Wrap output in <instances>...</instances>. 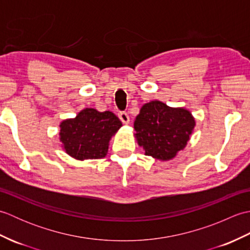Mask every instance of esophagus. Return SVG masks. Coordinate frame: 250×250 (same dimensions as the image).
Masks as SVG:
<instances>
[{"label": "esophagus", "instance_id": "34e87169", "mask_svg": "<svg viewBox=\"0 0 250 250\" xmlns=\"http://www.w3.org/2000/svg\"><path fill=\"white\" fill-rule=\"evenodd\" d=\"M119 119L122 121V124L125 125H128L130 122V118H129V115L125 113V111H120L119 113Z\"/></svg>", "mask_w": 250, "mask_h": 250}]
</instances>
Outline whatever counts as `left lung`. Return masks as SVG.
<instances>
[{
	"instance_id": "8db88e82",
	"label": "left lung",
	"mask_w": 250,
	"mask_h": 250,
	"mask_svg": "<svg viewBox=\"0 0 250 250\" xmlns=\"http://www.w3.org/2000/svg\"><path fill=\"white\" fill-rule=\"evenodd\" d=\"M194 125L195 120L188 109L151 101L143 105L136 116L134 135L146 156L167 161L186 147Z\"/></svg>"
}]
</instances>
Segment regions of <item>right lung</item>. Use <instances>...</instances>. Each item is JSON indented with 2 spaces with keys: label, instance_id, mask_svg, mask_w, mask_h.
I'll return each instance as SVG.
<instances>
[{
  "label": "right lung",
  "instance_id": "1",
  "mask_svg": "<svg viewBox=\"0 0 250 250\" xmlns=\"http://www.w3.org/2000/svg\"><path fill=\"white\" fill-rule=\"evenodd\" d=\"M122 126L121 121L109 110L84 108L75 118L60 124V142L63 149L76 160L101 159L107 155L111 136Z\"/></svg>",
  "mask_w": 250,
  "mask_h": 250
}]
</instances>
